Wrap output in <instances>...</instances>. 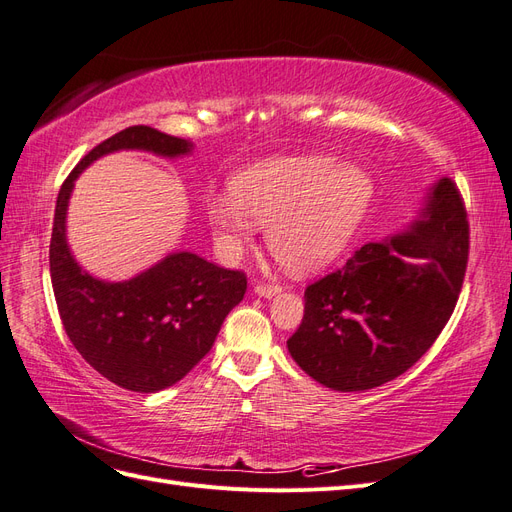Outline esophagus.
Returning a JSON list of instances; mask_svg holds the SVG:
<instances>
[{"label":"esophagus","mask_w":512,"mask_h":512,"mask_svg":"<svg viewBox=\"0 0 512 512\" xmlns=\"http://www.w3.org/2000/svg\"><path fill=\"white\" fill-rule=\"evenodd\" d=\"M254 292L258 294V297L271 299V297H275V294L282 292V286H277V284H256Z\"/></svg>","instance_id":"obj_1"}]
</instances>
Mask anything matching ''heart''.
<instances>
[{
    "label": "heart",
    "mask_w": 512,
    "mask_h": 512,
    "mask_svg": "<svg viewBox=\"0 0 512 512\" xmlns=\"http://www.w3.org/2000/svg\"><path fill=\"white\" fill-rule=\"evenodd\" d=\"M230 196H211L207 218L220 245L241 250L269 226L273 256L294 273L333 262L350 243L374 200V181L361 166L333 156L260 162L232 181Z\"/></svg>",
    "instance_id": "obj_1"
}]
</instances>
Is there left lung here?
I'll return each instance as SVG.
<instances>
[{
	"mask_svg": "<svg viewBox=\"0 0 512 512\" xmlns=\"http://www.w3.org/2000/svg\"><path fill=\"white\" fill-rule=\"evenodd\" d=\"M470 226L457 185H433L408 232L356 250L344 269L305 288L288 352L333 391H367L408 371L433 346L457 305Z\"/></svg>",
	"mask_w": 512,
	"mask_h": 512,
	"instance_id": "8db88e82",
	"label": "left lung"
}]
</instances>
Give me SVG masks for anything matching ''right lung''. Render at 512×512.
<instances>
[{"label":"right lung","mask_w":512,"mask_h":512,"mask_svg":"<svg viewBox=\"0 0 512 512\" xmlns=\"http://www.w3.org/2000/svg\"><path fill=\"white\" fill-rule=\"evenodd\" d=\"M119 149L177 158L192 143L149 126H130L91 149L57 196L51 282L59 318L83 359L121 389L156 393L179 382L211 350L224 318L243 299L247 277L190 252L170 254L128 282L111 284L85 273L66 241L68 198L85 166Z\"/></svg>","instance_id":"obj_1"}]
</instances>
